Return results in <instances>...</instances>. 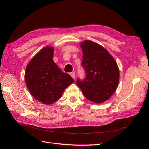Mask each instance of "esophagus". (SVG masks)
<instances>
[{
	"instance_id": "1",
	"label": "esophagus",
	"mask_w": 149,
	"mask_h": 149,
	"mask_svg": "<svg viewBox=\"0 0 149 149\" xmlns=\"http://www.w3.org/2000/svg\"><path fill=\"white\" fill-rule=\"evenodd\" d=\"M70 75H71V77L74 79H75V73L74 72H71L70 73Z\"/></svg>"
}]
</instances>
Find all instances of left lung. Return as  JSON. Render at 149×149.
I'll list each match as a JSON object with an SVG mask.
<instances>
[{"instance_id": "1", "label": "left lung", "mask_w": 149, "mask_h": 149, "mask_svg": "<svg viewBox=\"0 0 149 149\" xmlns=\"http://www.w3.org/2000/svg\"><path fill=\"white\" fill-rule=\"evenodd\" d=\"M80 44L86 77L83 81L78 79L77 84L86 99L101 104L116 91L120 77L118 66L113 57L99 44L90 40Z\"/></svg>"}]
</instances>
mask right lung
<instances>
[{
	"label": "right lung",
	"instance_id": "add662e5",
	"mask_svg": "<svg viewBox=\"0 0 149 149\" xmlns=\"http://www.w3.org/2000/svg\"><path fill=\"white\" fill-rule=\"evenodd\" d=\"M54 51L52 46L44 47L31 59L25 72V81L29 92L46 105L58 100L66 88L74 82L54 62Z\"/></svg>",
	"mask_w": 149,
	"mask_h": 149
}]
</instances>
